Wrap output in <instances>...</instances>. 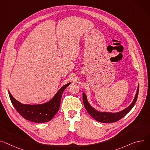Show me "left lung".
<instances>
[{
  "mask_svg": "<svg viewBox=\"0 0 150 150\" xmlns=\"http://www.w3.org/2000/svg\"><path fill=\"white\" fill-rule=\"evenodd\" d=\"M139 92V85L138 87L137 91L136 93L135 97L132 102V103L125 110H122L120 112H100L93 108L88 103L87 98L86 94L83 92V103L85 108L87 112L89 114L90 116H91L94 120H96L98 121L103 122V123H106V122H116L124 117L134 106L137 100Z\"/></svg>",
  "mask_w": 150,
  "mask_h": 150,
  "instance_id": "obj_1",
  "label": "left lung"
}]
</instances>
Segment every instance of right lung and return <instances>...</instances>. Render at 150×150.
Segmentation results:
<instances>
[{
  "label": "right lung",
  "mask_w": 150,
  "mask_h": 150,
  "mask_svg": "<svg viewBox=\"0 0 150 150\" xmlns=\"http://www.w3.org/2000/svg\"><path fill=\"white\" fill-rule=\"evenodd\" d=\"M71 83L63 86L49 102L38 105L23 104L13 98L9 91V95L12 104L17 111L25 120L41 123L50 121L59 111L62 94Z\"/></svg>",
  "instance_id": "1"
}]
</instances>
